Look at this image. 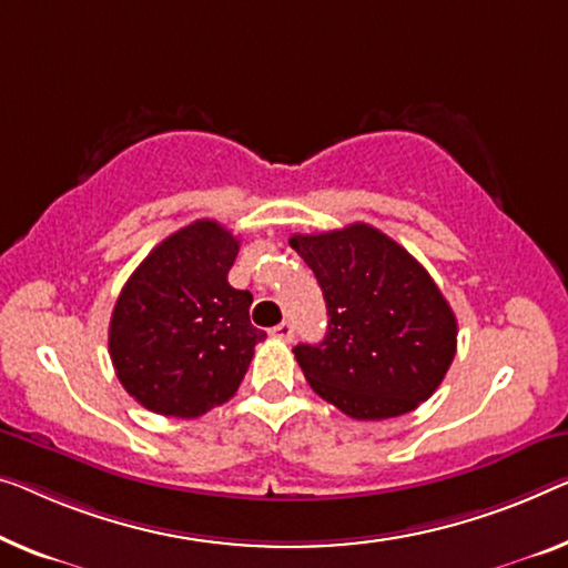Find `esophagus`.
I'll use <instances>...</instances> for the list:
<instances>
[{"label":"esophagus","instance_id":"obj_1","mask_svg":"<svg viewBox=\"0 0 568 568\" xmlns=\"http://www.w3.org/2000/svg\"><path fill=\"white\" fill-rule=\"evenodd\" d=\"M270 334L277 336V338H285V342H291L293 338V324L291 321H281L275 328H270Z\"/></svg>","mask_w":568,"mask_h":568}]
</instances>
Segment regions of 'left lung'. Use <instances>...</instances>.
Here are the masks:
<instances>
[{
    "label": "left lung",
    "instance_id": "obj_1",
    "mask_svg": "<svg viewBox=\"0 0 568 568\" xmlns=\"http://www.w3.org/2000/svg\"><path fill=\"white\" fill-rule=\"evenodd\" d=\"M324 291L328 326L295 359L313 393L357 420L416 410L456 354V316L426 267L369 224L293 234Z\"/></svg>",
    "mask_w": 568,
    "mask_h": 568
}]
</instances>
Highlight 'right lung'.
<instances>
[{
  "mask_svg": "<svg viewBox=\"0 0 568 568\" xmlns=\"http://www.w3.org/2000/svg\"><path fill=\"white\" fill-rule=\"evenodd\" d=\"M240 240L199 219L158 244L124 283L109 324V357L124 390L148 410L199 418L230 400L255 344L252 293L226 275Z\"/></svg>",
  "mask_w": 568,
  "mask_h": 568,
  "instance_id": "1",
  "label": "right lung"
}]
</instances>
